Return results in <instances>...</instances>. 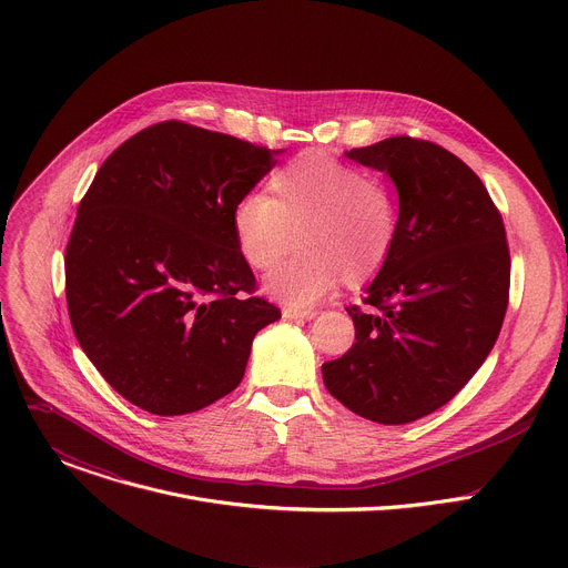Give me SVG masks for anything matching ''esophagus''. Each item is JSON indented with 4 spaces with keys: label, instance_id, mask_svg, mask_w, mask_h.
Returning a JSON list of instances; mask_svg holds the SVG:
<instances>
[{
    "label": "esophagus",
    "instance_id": "34e87169",
    "mask_svg": "<svg viewBox=\"0 0 568 568\" xmlns=\"http://www.w3.org/2000/svg\"><path fill=\"white\" fill-rule=\"evenodd\" d=\"M316 310H298V307H283L285 318H314Z\"/></svg>",
    "mask_w": 568,
    "mask_h": 568
}]
</instances>
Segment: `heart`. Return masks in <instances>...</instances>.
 <instances>
[{
  "instance_id": "heart-1",
  "label": "heart",
  "mask_w": 568,
  "mask_h": 568,
  "mask_svg": "<svg viewBox=\"0 0 568 568\" xmlns=\"http://www.w3.org/2000/svg\"><path fill=\"white\" fill-rule=\"evenodd\" d=\"M231 209L240 258L256 272L274 270L298 242V256L267 278V292L290 305H312L339 281L362 287L388 263L399 235L395 186L346 161L307 150Z\"/></svg>"
}]
</instances>
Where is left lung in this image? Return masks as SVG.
I'll use <instances>...</instances> for the list:
<instances>
[{
    "mask_svg": "<svg viewBox=\"0 0 568 568\" xmlns=\"http://www.w3.org/2000/svg\"><path fill=\"white\" fill-rule=\"evenodd\" d=\"M390 175L399 235L364 303L355 344L321 366L353 414L407 425L447 404L490 355L508 310L506 226L478 175L438 143L390 136L346 152Z\"/></svg>",
    "mask_w": 568,
    "mask_h": 568,
    "instance_id": "obj_1",
    "label": "left lung"
}]
</instances>
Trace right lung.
<instances>
[{"mask_svg":"<svg viewBox=\"0 0 568 568\" xmlns=\"http://www.w3.org/2000/svg\"><path fill=\"white\" fill-rule=\"evenodd\" d=\"M270 150L184 121L154 123L99 169L64 252L73 335L105 382L154 416L200 412L245 375L281 310L256 296L231 209Z\"/></svg>","mask_w":568,"mask_h":568,"instance_id":"right-lung-1","label":"right lung"}]
</instances>
